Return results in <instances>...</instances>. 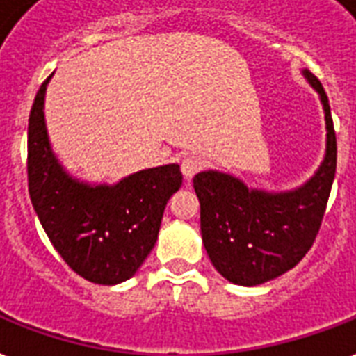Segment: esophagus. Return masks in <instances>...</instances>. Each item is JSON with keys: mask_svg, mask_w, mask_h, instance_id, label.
Listing matches in <instances>:
<instances>
[{"mask_svg": "<svg viewBox=\"0 0 356 356\" xmlns=\"http://www.w3.org/2000/svg\"><path fill=\"white\" fill-rule=\"evenodd\" d=\"M200 169H202V159L198 158V156H195V154H189V156H186V158L181 159V172H184V176H186L187 180L197 175Z\"/></svg>", "mask_w": 356, "mask_h": 356, "instance_id": "obj_1", "label": "esophagus"}]
</instances>
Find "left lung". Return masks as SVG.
Listing matches in <instances>:
<instances>
[{
    "mask_svg": "<svg viewBox=\"0 0 356 356\" xmlns=\"http://www.w3.org/2000/svg\"><path fill=\"white\" fill-rule=\"evenodd\" d=\"M305 76L321 96L327 122V154L314 178L288 193L249 191L216 170L193 178L206 252L217 271L239 286L267 282L296 267L323 221L336 175V134L323 85L310 70Z\"/></svg>",
    "mask_w": 356,
    "mask_h": 356,
    "instance_id": "1",
    "label": "left lung"
}]
</instances>
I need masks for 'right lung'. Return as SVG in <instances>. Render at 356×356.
<instances>
[{"label": "right lung", "instance_id": "add662e5", "mask_svg": "<svg viewBox=\"0 0 356 356\" xmlns=\"http://www.w3.org/2000/svg\"><path fill=\"white\" fill-rule=\"evenodd\" d=\"M40 85L27 128L33 208L60 258L79 277L113 286L134 277L158 239L163 209L181 186L180 165L139 170L117 186H87L60 169L49 148Z\"/></svg>", "mask_w": 356, "mask_h": 356}]
</instances>
